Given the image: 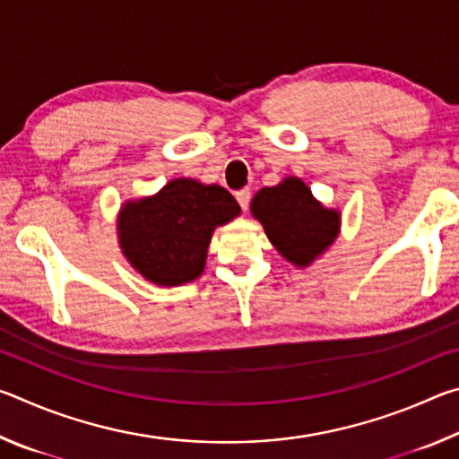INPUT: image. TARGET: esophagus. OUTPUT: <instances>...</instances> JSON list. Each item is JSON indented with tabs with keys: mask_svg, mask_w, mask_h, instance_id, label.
I'll return each mask as SVG.
<instances>
[{
	"mask_svg": "<svg viewBox=\"0 0 459 459\" xmlns=\"http://www.w3.org/2000/svg\"><path fill=\"white\" fill-rule=\"evenodd\" d=\"M235 196H237V202L240 204V208H243V211H247L248 202H251V190L243 188V190H238V192L235 194Z\"/></svg>",
	"mask_w": 459,
	"mask_h": 459,
	"instance_id": "1",
	"label": "esophagus"
}]
</instances>
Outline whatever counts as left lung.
Wrapping results in <instances>:
<instances>
[{"mask_svg":"<svg viewBox=\"0 0 459 459\" xmlns=\"http://www.w3.org/2000/svg\"><path fill=\"white\" fill-rule=\"evenodd\" d=\"M251 212L271 245L295 267L312 265L340 232V212L317 202L295 176L255 194Z\"/></svg>","mask_w":459,"mask_h":459,"instance_id":"left-lung-1","label":"left lung"}]
</instances>
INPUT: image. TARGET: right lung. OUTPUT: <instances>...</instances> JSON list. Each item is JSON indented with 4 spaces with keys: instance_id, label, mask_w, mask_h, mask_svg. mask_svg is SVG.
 I'll list each match as a JSON object with an SVG mask.
<instances>
[{
    "instance_id": "right-lung-1",
    "label": "right lung",
    "mask_w": 459,
    "mask_h": 459,
    "mask_svg": "<svg viewBox=\"0 0 459 459\" xmlns=\"http://www.w3.org/2000/svg\"><path fill=\"white\" fill-rule=\"evenodd\" d=\"M240 214L229 190L190 178L129 200L117 219L119 247L131 267L155 285H182L202 275L216 227Z\"/></svg>"
}]
</instances>
